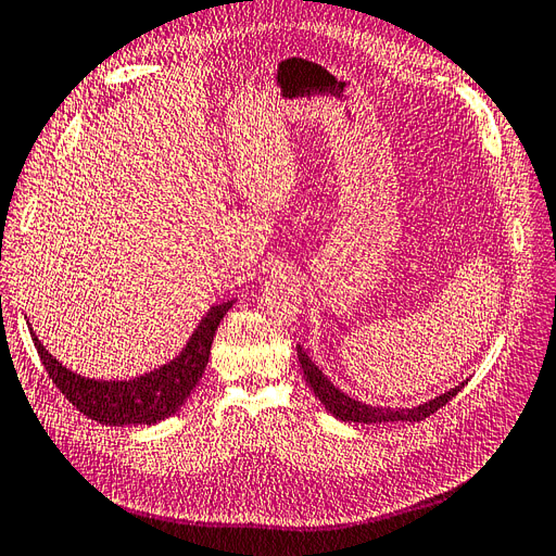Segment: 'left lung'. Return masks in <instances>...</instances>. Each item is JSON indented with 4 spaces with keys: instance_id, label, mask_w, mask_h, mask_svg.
<instances>
[{
    "instance_id": "obj_1",
    "label": "left lung",
    "mask_w": 556,
    "mask_h": 556,
    "mask_svg": "<svg viewBox=\"0 0 556 556\" xmlns=\"http://www.w3.org/2000/svg\"><path fill=\"white\" fill-rule=\"evenodd\" d=\"M296 355L301 362V368H304V378L311 384V390L319 399V403L336 417L343 419V422H364V425H376V422H419L429 415H433L439 408H443L445 403L457 396V392L464 387L457 384L452 387L450 392L435 396L427 403H419L415 408H382V406H371V403H362L357 399H350L345 392H341L319 368L313 364V359L306 355V350L296 345Z\"/></svg>"
}]
</instances>
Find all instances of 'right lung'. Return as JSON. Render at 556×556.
Instances as JSON below:
<instances>
[{
  "label": "right lung",
  "instance_id": "right-lung-1",
  "mask_svg": "<svg viewBox=\"0 0 556 556\" xmlns=\"http://www.w3.org/2000/svg\"><path fill=\"white\" fill-rule=\"evenodd\" d=\"M233 306V301L213 306L206 317H201L199 327L190 336L188 345L169 364L155 371L143 374L131 380H92L83 378L70 368L62 366L50 352L41 345L37 333L29 329L31 341L46 366L48 378L53 380L58 390L70 399L74 406L88 415L99 425L123 427V425H157L162 419L172 417L197 387L199 378L204 376L213 336L220 319Z\"/></svg>",
  "mask_w": 556,
  "mask_h": 556
}]
</instances>
